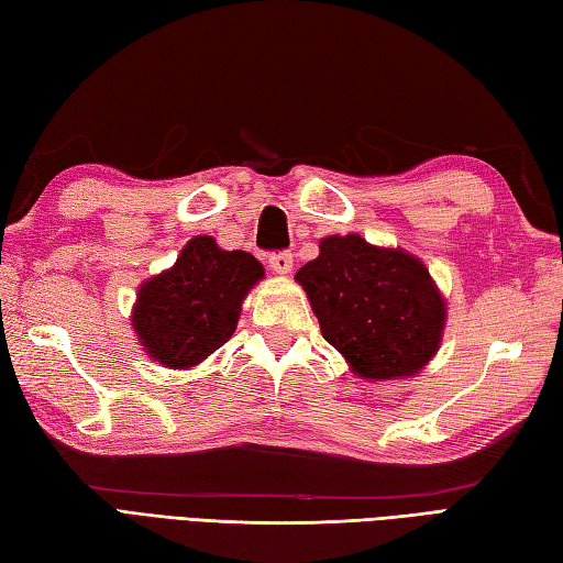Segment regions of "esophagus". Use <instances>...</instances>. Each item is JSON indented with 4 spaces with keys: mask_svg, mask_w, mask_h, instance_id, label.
Wrapping results in <instances>:
<instances>
[{
    "mask_svg": "<svg viewBox=\"0 0 563 563\" xmlns=\"http://www.w3.org/2000/svg\"><path fill=\"white\" fill-rule=\"evenodd\" d=\"M268 263H271L273 273L288 275L292 271V254H290V251H278V254L268 256Z\"/></svg>",
    "mask_w": 563,
    "mask_h": 563,
    "instance_id": "obj_1",
    "label": "esophagus"
}]
</instances>
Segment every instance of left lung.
Segmentation results:
<instances>
[{"label": "left lung", "mask_w": 563, "mask_h": 563, "mask_svg": "<svg viewBox=\"0 0 563 563\" xmlns=\"http://www.w3.org/2000/svg\"><path fill=\"white\" fill-rule=\"evenodd\" d=\"M321 336L363 379L411 377L440 349L445 300L409 251L333 234L297 271Z\"/></svg>", "instance_id": "1"}]
</instances>
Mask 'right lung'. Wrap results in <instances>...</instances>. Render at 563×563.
<instances>
[{"mask_svg": "<svg viewBox=\"0 0 563 563\" xmlns=\"http://www.w3.org/2000/svg\"><path fill=\"white\" fill-rule=\"evenodd\" d=\"M261 278L263 266L249 251L194 236L169 271L140 285L133 327L145 353L174 369L202 363L230 341L244 297Z\"/></svg>", "mask_w": 563, "mask_h": 563, "instance_id": "right-lung-1", "label": "right lung"}]
</instances>
